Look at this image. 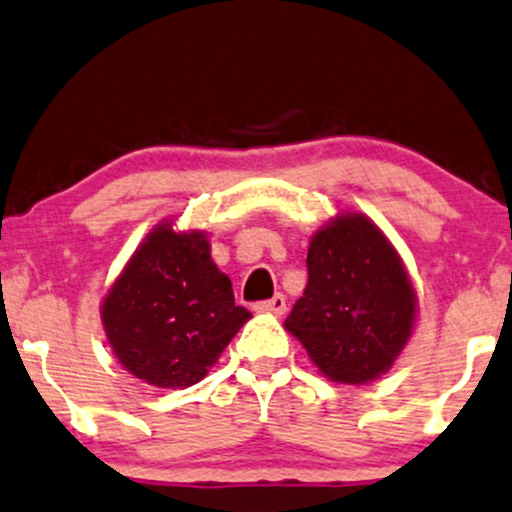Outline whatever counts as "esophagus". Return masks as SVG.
Returning <instances> with one entry per match:
<instances>
[{
  "label": "esophagus",
  "mask_w": 512,
  "mask_h": 512,
  "mask_svg": "<svg viewBox=\"0 0 512 512\" xmlns=\"http://www.w3.org/2000/svg\"><path fill=\"white\" fill-rule=\"evenodd\" d=\"M256 311H261V313H275V315H282L287 311V301H285V296L282 294H275L273 299H268V301H261V304L256 306Z\"/></svg>",
  "instance_id": "obj_1"
}]
</instances>
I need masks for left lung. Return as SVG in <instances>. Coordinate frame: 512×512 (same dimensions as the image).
Wrapping results in <instances>:
<instances>
[{
	"mask_svg": "<svg viewBox=\"0 0 512 512\" xmlns=\"http://www.w3.org/2000/svg\"><path fill=\"white\" fill-rule=\"evenodd\" d=\"M306 266L287 332L327 380H377L408 344L418 308L399 251L368 216L339 213L311 237Z\"/></svg>",
	"mask_w": 512,
	"mask_h": 512,
	"instance_id": "8db88e82",
	"label": "left lung"
}]
</instances>
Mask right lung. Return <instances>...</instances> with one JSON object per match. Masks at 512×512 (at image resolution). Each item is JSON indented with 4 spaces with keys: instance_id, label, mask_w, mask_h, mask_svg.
Returning <instances> with one entry per match:
<instances>
[{
    "instance_id": "add662e5",
    "label": "right lung",
    "mask_w": 512,
    "mask_h": 512,
    "mask_svg": "<svg viewBox=\"0 0 512 512\" xmlns=\"http://www.w3.org/2000/svg\"><path fill=\"white\" fill-rule=\"evenodd\" d=\"M249 318L213 263L206 232H175L168 220L144 237L102 301L113 356L159 389L204 380Z\"/></svg>"
}]
</instances>
